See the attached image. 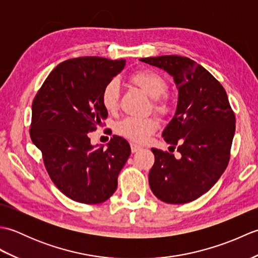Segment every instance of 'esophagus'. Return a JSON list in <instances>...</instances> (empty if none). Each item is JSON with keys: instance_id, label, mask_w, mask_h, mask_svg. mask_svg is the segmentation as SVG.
<instances>
[{"instance_id": "34e87169", "label": "esophagus", "mask_w": 258, "mask_h": 258, "mask_svg": "<svg viewBox=\"0 0 258 258\" xmlns=\"http://www.w3.org/2000/svg\"><path fill=\"white\" fill-rule=\"evenodd\" d=\"M140 150H142V147L140 145L134 144V143L131 144V151H132V153H136V152H139Z\"/></svg>"}]
</instances>
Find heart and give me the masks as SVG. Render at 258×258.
<instances>
[{
    "mask_svg": "<svg viewBox=\"0 0 258 258\" xmlns=\"http://www.w3.org/2000/svg\"><path fill=\"white\" fill-rule=\"evenodd\" d=\"M130 81L134 85L145 92L147 95L154 101V107L157 112H165L166 105L160 98L167 91V83L165 79L155 71L149 69L139 70L131 74ZM119 86L115 81H111L104 86L102 91L101 100L104 108L109 113L116 112L118 107ZM157 130V123L153 118H134L126 117L117 124L116 132L134 143L143 144L149 140L150 136L155 133Z\"/></svg>",
    "mask_w": 258,
    "mask_h": 258,
    "instance_id": "obj_1",
    "label": "heart"
}]
</instances>
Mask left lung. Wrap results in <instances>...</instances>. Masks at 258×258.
<instances>
[{
	"instance_id": "left-lung-1",
	"label": "left lung",
	"mask_w": 258,
	"mask_h": 258,
	"mask_svg": "<svg viewBox=\"0 0 258 258\" xmlns=\"http://www.w3.org/2000/svg\"><path fill=\"white\" fill-rule=\"evenodd\" d=\"M172 76L178 91L176 111L163 131L164 141L177 145L179 157L152 149L155 163L150 187L158 200L185 204L210 190L227 167L235 134V115L224 87L188 57L140 58Z\"/></svg>"
}]
</instances>
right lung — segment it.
Wrapping results in <instances>:
<instances>
[{"instance_id": "right-lung-1", "label": "right lung", "mask_w": 258, "mask_h": 258, "mask_svg": "<svg viewBox=\"0 0 258 258\" xmlns=\"http://www.w3.org/2000/svg\"><path fill=\"white\" fill-rule=\"evenodd\" d=\"M125 63L97 56L68 59L52 71L33 101L32 142L41 150L53 183L75 202L108 200L131 154L123 138L113 136L104 149L92 145L87 135L107 117L102 91Z\"/></svg>"}]
</instances>
